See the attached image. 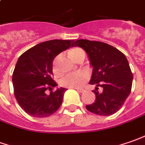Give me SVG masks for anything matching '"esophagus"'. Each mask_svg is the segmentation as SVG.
I'll return each mask as SVG.
<instances>
[{
	"mask_svg": "<svg viewBox=\"0 0 145 145\" xmlns=\"http://www.w3.org/2000/svg\"><path fill=\"white\" fill-rule=\"evenodd\" d=\"M76 91H77L78 92H80V93H83V92L84 91V89H76Z\"/></svg>",
	"mask_w": 145,
	"mask_h": 145,
	"instance_id": "obj_1",
	"label": "esophagus"
}]
</instances>
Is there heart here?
I'll return each instance as SVG.
<instances>
[{
	"label": "heart",
	"mask_w": 145,
	"mask_h": 145,
	"mask_svg": "<svg viewBox=\"0 0 145 145\" xmlns=\"http://www.w3.org/2000/svg\"><path fill=\"white\" fill-rule=\"evenodd\" d=\"M69 55L75 61H78L81 58H84L85 54L82 49L75 47L71 49L69 51ZM54 74H57L58 72L55 67H54ZM89 76L86 72H77V73H71L65 76L60 81L61 85L64 88H80L84 85L86 82L88 80Z\"/></svg>",
	"instance_id": "obj_1"
}]
</instances>
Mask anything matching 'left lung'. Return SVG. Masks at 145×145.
Masks as SVG:
<instances>
[{
  "label": "left lung",
  "mask_w": 145,
  "mask_h": 145,
  "mask_svg": "<svg viewBox=\"0 0 145 145\" xmlns=\"http://www.w3.org/2000/svg\"><path fill=\"white\" fill-rule=\"evenodd\" d=\"M72 46L81 47L89 57L93 67L90 84L103 88L102 93L98 91L99 88L94 91L95 100L86 106L87 110L102 116L114 114L131 92L133 73L127 58L118 49L102 42L79 39Z\"/></svg>",
  "instance_id": "obj_1"
}]
</instances>
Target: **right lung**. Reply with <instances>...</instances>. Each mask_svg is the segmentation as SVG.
<instances>
[{
    "instance_id": "obj_1",
    "label": "right lung",
    "mask_w": 145,
    "mask_h": 145,
    "mask_svg": "<svg viewBox=\"0 0 145 145\" xmlns=\"http://www.w3.org/2000/svg\"><path fill=\"white\" fill-rule=\"evenodd\" d=\"M72 46V40H50L27 50L19 57L12 74L14 95L20 107L35 118L50 116L59 109L64 88L53 91V61L60 53ZM51 90L49 95L45 93Z\"/></svg>"
}]
</instances>
